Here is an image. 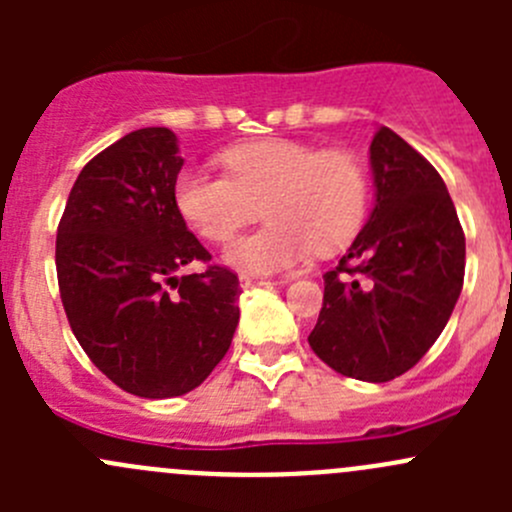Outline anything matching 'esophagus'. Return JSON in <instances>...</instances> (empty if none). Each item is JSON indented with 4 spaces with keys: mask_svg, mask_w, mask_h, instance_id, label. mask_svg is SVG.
<instances>
[{
    "mask_svg": "<svg viewBox=\"0 0 512 512\" xmlns=\"http://www.w3.org/2000/svg\"><path fill=\"white\" fill-rule=\"evenodd\" d=\"M265 285H270V282L262 280V277H247V275L240 277V287H245V289H250V287H265Z\"/></svg>",
    "mask_w": 512,
    "mask_h": 512,
    "instance_id": "obj_1",
    "label": "esophagus"
}]
</instances>
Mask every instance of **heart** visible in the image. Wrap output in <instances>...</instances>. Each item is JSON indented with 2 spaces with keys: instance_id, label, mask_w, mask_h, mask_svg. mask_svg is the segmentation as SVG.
Listing matches in <instances>:
<instances>
[{
  "instance_id": "obj_1",
  "label": "heart",
  "mask_w": 512,
  "mask_h": 512,
  "mask_svg": "<svg viewBox=\"0 0 512 512\" xmlns=\"http://www.w3.org/2000/svg\"><path fill=\"white\" fill-rule=\"evenodd\" d=\"M223 163L230 178L180 170L173 200L185 223L210 242H227L265 208L270 223L225 250V262L240 275L289 270L314 247L322 255L337 252L364 223L369 188L349 153L270 138L230 148Z\"/></svg>"
}]
</instances>
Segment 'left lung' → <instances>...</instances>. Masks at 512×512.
<instances>
[{
    "instance_id": "obj_1",
    "label": "left lung",
    "mask_w": 512,
    "mask_h": 512,
    "mask_svg": "<svg viewBox=\"0 0 512 512\" xmlns=\"http://www.w3.org/2000/svg\"><path fill=\"white\" fill-rule=\"evenodd\" d=\"M376 200L347 255L324 275L309 347L359 381L418 364L451 319L466 272V235L438 170L391 128L371 141Z\"/></svg>"
}]
</instances>
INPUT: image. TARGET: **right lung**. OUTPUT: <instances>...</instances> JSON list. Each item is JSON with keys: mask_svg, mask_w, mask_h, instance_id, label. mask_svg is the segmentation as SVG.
Segmentation results:
<instances>
[{"mask_svg": "<svg viewBox=\"0 0 512 512\" xmlns=\"http://www.w3.org/2000/svg\"><path fill=\"white\" fill-rule=\"evenodd\" d=\"M183 168L170 128H141L84 165L56 232V277L71 332L116 386L183 396L227 354L240 280L227 267L178 277L210 252L173 200Z\"/></svg>", "mask_w": 512, "mask_h": 512, "instance_id": "obj_1", "label": "right lung"}]
</instances>
